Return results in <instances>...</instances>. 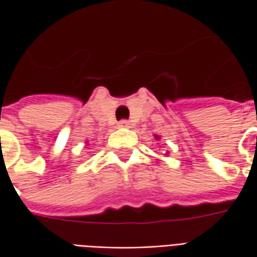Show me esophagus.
Wrapping results in <instances>:
<instances>
[{
    "instance_id": "34e87169",
    "label": "esophagus",
    "mask_w": 257,
    "mask_h": 257,
    "mask_svg": "<svg viewBox=\"0 0 257 257\" xmlns=\"http://www.w3.org/2000/svg\"><path fill=\"white\" fill-rule=\"evenodd\" d=\"M119 128H131V122L126 121V119H122V121L119 122Z\"/></svg>"
}]
</instances>
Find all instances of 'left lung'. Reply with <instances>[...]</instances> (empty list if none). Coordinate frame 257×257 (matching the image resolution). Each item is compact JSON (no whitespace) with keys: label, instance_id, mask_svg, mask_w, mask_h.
<instances>
[{"label":"left lung","instance_id":"obj_1","mask_svg":"<svg viewBox=\"0 0 257 257\" xmlns=\"http://www.w3.org/2000/svg\"><path fill=\"white\" fill-rule=\"evenodd\" d=\"M154 139H156L157 142H158V140L161 139V136H160V135H154ZM165 154H169V151H167V153H165Z\"/></svg>","mask_w":257,"mask_h":257}]
</instances>
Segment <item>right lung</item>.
<instances>
[{
	"mask_svg": "<svg viewBox=\"0 0 257 257\" xmlns=\"http://www.w3.org/2000/svg\"><path fill=\"white\" fill-rule=\"evenodd\" d=\"M86 143H88V140H86Z\"/></svg>",
	"mask_w": 257,
	"mask_h": 257,
	"instance_id": "add662e5",
	"label": "right lung"
}]
</instances>
